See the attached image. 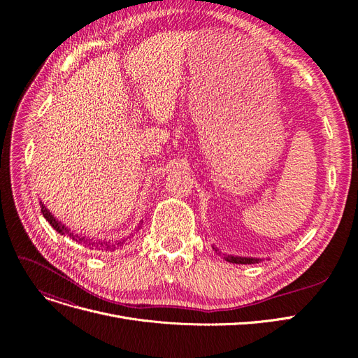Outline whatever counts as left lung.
I'll list each match as a JSON object with an SVG mask.
<instances>
[{
	"label": "left lung",
	"mask_w": 358,
	"mask_h": 358,
	"mask_svg": "<svg viewBox=\"0 0 358 358\" xmlns=\"http://www.w3.org/2000/svg\"><path fill=\"white\" fill-rule=\"evenodd\" d=\"M213 250L216 252H219V250L216 247H213ZM223 258L227 259L228 262H232V264H257V262L262 261L261 258H252V257H238V255H229V254H223Z\"/></svg>",
	"instance_id": "obj_1"
}]
</instances>
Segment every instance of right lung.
Segmentation results:
<instances>
[{"label": "right lung", "mask_w": 358, "mask_h": 358, "mask_svg": "<svg viewBox=\"0 0 358 358\" xmlns=\"http://www.w3.org/2000/svg\"><path fill=\"white\" fill-rule=\"evenodd\" d=\"M41 206H42V213H43V216H45V219L50 223V227L58 232V234H61V235H68L72 241H77L78 243H83V245H85V247H90V250L92 248V247H96V248H99V251L101 250V251H116L117 248H120V247H123L124 243L127 242V238H123V239H119V241H96V239H90V238H85V236H81V235H78V234H75L73 231H71V229H68L65 224H62L61 222H58L56 220V217L45 208V206L42 204V201H41Z\"/></svg>", "instance_id": "obj_1"}]
</instances>
